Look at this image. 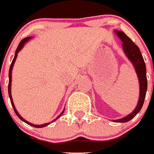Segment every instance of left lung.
Returning a JSON list of instances; mask_svg holds the SVG:
<instances>
[{"label": "left lung", "instance_id": "8db88e82", "mask_svg": "<svg viewBox=\"0 0 154 154\" xmlns=\"http://www.w3.org/2000/svg\"><path fill=\"white\" fill-rule=\"evenodd\" d=\"M114 32L122 42V50L124 53L133 64L134 70L137 75V79L139 81V98L136 107L130 114L126 115L124 118L113 120L114 122H127L132 119H134L137 113H139L142 106L144 100L146 98V91H147V78H146V67L144 62L143 57L141 55L138 47L128 37L127 35L122 31L115 30Z\"/></svg>", "mask_w": 154, "mask_h": 154}]
</instances>
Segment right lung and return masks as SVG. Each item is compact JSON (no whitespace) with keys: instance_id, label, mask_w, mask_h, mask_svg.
<instances>
[{"instance_id":"obj_1","label":"right lung","mask_w":154,"mask_h":154,"mask_svg":"<svg viewBox=\"0 0 154 154\" xmlns=\"http://www.w3.org/2000/svg\"><path fill=\"white\" fill-rule=\"evenodd\" d=\"M31 38L32 37H27V38H24V39H23V40L20 41V43L19 44V45H18V47H17V50H16V52H15V56H14V58H13V62H12V63H11V66L10 67H9V71H8V95H9V98H10V101H11V104H12V106H13V110H14L15 113H16V114L17 115V117L19 118L21 121L24 122L25 123L28 124V125H30V126H33V127H35V128H42V127H44V126H48L49 124L51 123V122H48V123H45V124H42V125H35V124H32L31 123V122H29L26 121L25 119H24V118H22V116L20 115V114L18 113V111L17 110V109H16V107H15V105L14 103H13V98H12V94H11V86H12V71H13V66H14V63L15 61H16V60H17V54H18V52H19L20 50H21L23 48H24V44H26L27 42H28V40H30ZM63 112H64V109H63V110L62 111V113L59 115L58 117H56V119H54L53 121H56L59 118H60L61 115H62L63 114Z\"/></svg>"}]
</instances>
